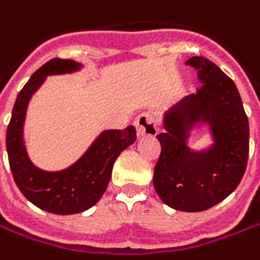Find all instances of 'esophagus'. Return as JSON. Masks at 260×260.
<instances>
[{"instance_id":"obj_1","label":"esophagus","mask_w":260,"mask_h":260,"mask_svg":"<svg viewBox=\"0 0 260 260\" xmlns=\"http://www.w3.org/2000/svg\"><path fill=\"white\" fill-rule=\"evenodd\" d=\"M139 136H152L158 132V118L152 112H142L135 120Z\"/></svg>"}]
</instances>
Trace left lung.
Here are the masks:
<instances>
[{"instance_id": "8db88e82", "label": "left lung", "mask_w": 260, "mask_h": 260, "mask_svg": "<svg viewBox=\"0 0 260 260\" xmlns=\"http://www.w3.org/2000/svg\"><path fill=\"white\" fill-rule=\"evenodd\" d=\"M202 85L165 115L158 135L161 153L153 170V187L164 203L183 212H201L224 201L240 184L249 158V120L234 82L212 61L191 57ZM193 121L211 125L214 146L190 152L187 127Z\"/></svg>"}]
</instances>
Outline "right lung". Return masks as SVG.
Instances as JSON below:
<instances>
[{
	"label": "right lung",
	"mask_w": 260,
	"mask_h": 260,
	"mask_svg": "<svg viewBox=\"0 0 260 260\" xmlns=\"http://www.w3.org/2000/svg\"><path fill=\"white\" fill-rule=\"evenodd\" d=\"M77 69L79 64L73 59L61 58L49 59L39 67L19 92L7 127L8 162L17 187L33 205L57 215L79 214L92 208L107 190L115 159L136 140L135 125L124 130H107L77 162L59 173L41 171L29 161L23 145V123L29 99L48 74H61Z\"/></svg>",
	"instance_id": "add662e5"
}]
</instances>
